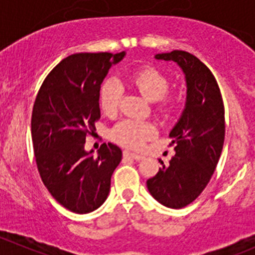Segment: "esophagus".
<instances>
[{"label": "esophagus", "instance_id": "obj_1", "mask_svg": "<svg viewBox=\"0 0 255 255\" xmlns=\"http://www.w3.org/2000/svg\"><path fill=\"white\" fill-rule=\"evenodd\" d=\"M123 157L130 158V159H134V160H142L143 159V155L135 154V153L129 152V150H125V152H123Z\"/></svg>", "mask_w": 255, "mask_h": 255}]
</instances>
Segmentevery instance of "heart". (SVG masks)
<instances>
[{"instance_id":"1","label":"heart","mask_w":255,"mask_h":255,"mask_svg":"<svg viewBox=\"0 0 255 255\" xmlns=\"http://www.w3.org/2000/svg\"><path fill=\"white\" fill-rule=\"evenodd\" d=\"M129 85L147 101L153 102L154 111L160 117H168L174 108V100L168 95L170 82L165 73L154 67H143L128 77ZM122 87L116 80H107L100 91V107L108 117H113L120 110ZM157 134L155 127L149 122L125 120L112 129V139L123 147L139 149Z\"/></svg>"}]
</instances>
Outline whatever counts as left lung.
<instances>
[{"mask_svg":"<svg viewBox=\"0 0 255 255\" xmlns=\"http://www.w3.org/2000/svg\"><path fill=\"white\" fill-rule=\"evenodd\" d=\"M157 59L177 62L187 81L183 115L169 133L175 154L147 180L153 198L179 209L198 198L211 180L226 135L224 105L216 77L203 62L185 51L159 53Z\"/></svg>","mask_w":255,"mask_h":255,"instance_id":"obj_1","label":"left lung"}]
</instances>
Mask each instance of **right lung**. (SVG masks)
I'll list each match as a JSON object with an SVG mask.
<instances>
[{"label": "right lung", "mask_w": 255, "mask_h": 255, "mask_svg": "<svg viewBox=\"0 0 255 255\" xmlns=\"http://www.w3.org/2000/svg\"><path fill=\"white\" fill-rule=\"evenodd\" d=\"M125 54H71L47 75L34 100L31 133L37 169L52 197L73 213L102 206L122 159L112 143H103L97 155L86 152L85 144L101 118V85Z\"/></svg>", "instance_id": "right-lung-1"}]
</instances>
